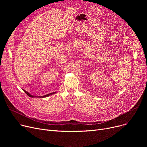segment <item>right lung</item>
Here are the masks:
<instances>
[{
	"instance_id": "obj_1",
	"label": "right lung",
	"mask_w": 147,
	"mask_h": 147,
	"mask_svg": "<svg viewBox=\"0 0 147 147\" xmlns=\"http://www.w3.org/2000/svg\"><path fill=\"white\" fill-rule=\"evenodd\" d=\"M24 91V92L28 96H30V97H31V98H34V97H37V96H33V95H31L30 94H29L28 92H27V91H26V90H23ZM56 92H53V93H51V94H47V95H43V96H38V98H45V97H47V96H49V95H51L52 94H55Z\"/></svg>"
}]
</instances>
